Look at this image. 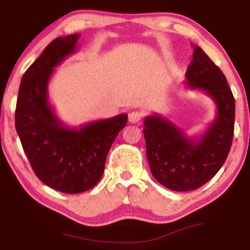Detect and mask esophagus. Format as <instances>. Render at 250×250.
<instances>
[{
  "instance_id": "1",
  "label": "esophagus",
  "mask_w": 250,
  "mask_h": 250,
  "mask_svg": "<svg viewBox=\"0 0 250 250\" xmlns=\"http://www.w3.org/2000/svg\"><path fill=\"white\" fill-rule=\"evenodd\" d=\"M142 114L140 111H132L128 114V122L132 123V124H136L141 121Z\"/></svg>"
}]
</instances>
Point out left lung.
Here are the masks:
<instances>
[{"label":"left lung","mask_w":250,"mask_h":250,"mask_svg":"<svg viewBox=\"0 0 250 250\" xmlns=\"http://www.w3.org/2000/svg\"><path fill=\"white\" fill-rule=\"evenodd\" d=\"M186 86L203 91L216 104V117L200 136H188L160 115L145 119L146 158L152 175L174 191L196 190L215 176L229 155L235 105L222 70L198 45L186 73Z\"/></svg>","instance_id":"1"}]
</instances>
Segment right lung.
Returning a JSON list of instances; mask_svg holds the SVG:
<instances>
[{"instance_id": "1", "label": "right lung", "mask_w": 250, "mask_h": 250, "mask_svg": "<svg viewBox=\"0 0 250 250\" xmlns=\"http://www.w3.org/2000/svg\"><path fill=\"white\" fill-rule=\"evenodd\" d=\"M80 34L57 37L34 61L20 83L16 129L36 176L64 193H81L100 181L110 146L125 127L127 115L66 126L47 98L54 68L76 52Z\"/></svg>"}]
</instances>
